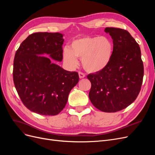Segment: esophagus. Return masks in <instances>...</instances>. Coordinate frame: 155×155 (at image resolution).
Listing matches in <instances>:
<instances>
[{
    "mask_svg": "<svg viewBox=\"0 0 155 155\" xmlns=\"http://www.w3.org/2000/svg\"><path fill=\"white\" fill-rule=\"evenodd\" d=\"M78 74H79V78L80 79H83L85 77V75L81 72H79Z\"/></svg>",
    "mask_w": 155,
    "mask_h": 155,
    "instance_id": "esophagus-1",
    "label": "esophagus"
}]
</instances>
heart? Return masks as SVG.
<instances>
[{"mask_svg": "<svg viewBox=\"0 0 155 155\" xmlns=\"http://www.w3.org/2000/svg\"><path fill=\"white\" fill-rule=\"evenodd\" d=\"M113 46L105 37H83L72 41L70 48L63 50V59L71 67H76L77 58L81 59L83 68L87 72L102 71L109 64Z\"/></svg>", "mask_w": 155, "mask_h": 155, "instance_id": "obj_1", "label": "heart"}]
</instances>
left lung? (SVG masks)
<instances>
[{
    "label": "left lung",
    "mask_w": 155,
    "mask_h": 155,
    "mask_svg": "<svg viewBox=\"0 0 155 155\" xmlns=\"http://www.w3.org/2000/svg\"><path fill=\"white\" fill-rule=\"evenodd\" d=\"M113 40L112 58L102 71L90 74L89 99L97 109L115 112L124 109L137 99L143 81V65L139 45L129 33L106 28Z\"/></svg>",
    "instance_id": "obj_1"
}]
</instances>
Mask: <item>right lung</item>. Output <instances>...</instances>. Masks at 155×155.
Listing matches in <instances>:
<instances>
[{"label": "right lung", "mask_w": 155, "mask_h": 155, "mask_svg": "<svg viewBox=\"0 0 155 155\" xmlns=\"http://www.w3.org/2000/svg\"><path fill=\"white\" fill-rule=\"evenodd\" d=\"M63 35L58 32L34 33L15 53L14 85L23 104L37 114H58L79 81L76 72L65 70L53 61H62Z\"/></svg>", "instance_id": "add662e5"}]
</instances>
